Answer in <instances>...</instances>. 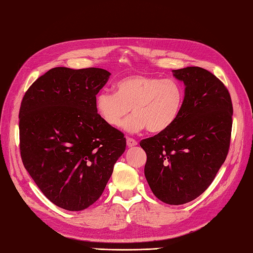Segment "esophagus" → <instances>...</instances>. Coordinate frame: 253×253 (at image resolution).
<instances>
[{
    "mask_svg": "<svg viewBox=\"0 0 253 253\" xmlns=\"http://www.w3.org/2000/svg\"><path fill=\"white\" fill-rule=\"evenodd\" d=\"M126 145L128 147H133V146H136L137 145V142L135 140H133V138H126Z\"/></svg>",
    "mask_w": 253,
    "mask_h": 253,
    "instance_id": "esophagus-1",
    "label": "esophagus"
}]
</instances>
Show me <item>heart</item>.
<instances>
[{"mask_svg": "<svg viewBox=\"0 0 253 253\" xmlns=\"http://www.w3.org/2000/svg\"><path fill=\"white\" fill-rule=\"evenodd\" d=\"M116 94L107 90L96 97V110L108 126L119 127L130 110L133 116L125 123L128 132L144 128L162 133L178 120L184 104V88L174 79L133 74L116 85Z\"/></svg>", "mask_w": 253, "mask_h": 253, "instance_id": "obj_1", "label": "heart"}]
</instances>
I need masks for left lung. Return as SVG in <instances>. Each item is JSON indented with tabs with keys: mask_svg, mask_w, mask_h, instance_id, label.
<instances>
[{
	"mask_svg": "<svg viewBox=\"0 0 253 253\" xmlns=\"http://www.w3.org/2000/svg\"><path fill=\"white\" fill-rule=\"evenodd\" d=\"M172 72L185 86L182 111L168 130L140 145L153 193L164 203L180 205L210 187L227 157L233 102L223 82L208 70L188 66Z\"/></svg>",
	"mask_w": 253,
	"mask_h": 253,
	"instance_id": "obj_1",
	"label": "left lung"
}]
</instances>
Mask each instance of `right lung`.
<instances>
[{
    "label": "right lung",
    "instance_id": "right-lung-1",
    "mask_svg": "<svg viewBox=\"0 0 253 253\" xmlns=\"http://www.w3.org/2000/svg\"><path fill=\"white\" fill-rule=\"evenodd\" d=\"M110 73L54 68L25 92L19 109L24 167L45 198L61 209L82 211L104 192L126 151L125 134L108 126L96 95Z\"/></svg>",
    "mask_w": 253,
    "mask_h": 253
}]
</instances>
